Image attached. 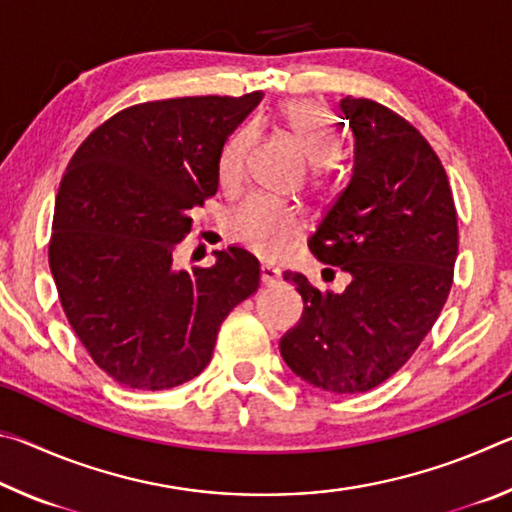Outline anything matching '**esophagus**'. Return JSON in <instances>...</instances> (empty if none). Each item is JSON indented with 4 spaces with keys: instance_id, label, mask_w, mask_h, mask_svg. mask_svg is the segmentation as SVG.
Here are the masks:
<instances>
[{
    "instance_id": "esophagus-1",
    "label": "esophagus",
    "mask_w": 512,
    "mask_h": 512,
    "mask_svg": "<svg viewBox=\"0 0 512 512\" xmlns=\"http://www.w3.org/2000/svg\"><path fill=\"white\" fill-rule=\"evenodd\" d=\"M280 271H277L275 266L271 264H262V284H266V287H273V284L280 282Z\"/></svg>"
}]
</instances>
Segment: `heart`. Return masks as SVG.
Returning a JSON list of instances; mask_svg holds the SVG:
<instances>
[{
  "label": "heart",
  "instance_id": "b5f03b06",
  "mask_svg": "<svg viewBox=\"0 0 512 512\" xmlns=\"http://www.w3.org/2000/svg\"><path fill=\"white\" fill-rule=\"evenodd\" d=\"M282 117L298 137L309 162L327 167L336 158L339 142L329 126L325 112L314 101H291L282 108ZM250 140L248 128H241L223 144L219 155V183L223 189H237L246 176V153ZM302 232V216L296 207L275 201L271 196H250L230 216V235L257 255L277 257L293 246Z\"/></svg>",
  "mask_w": 512,
  "mask_h": 512
}]
</instances>
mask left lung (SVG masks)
I'll return each mask as SVG.
<instances>
[{"instance_id": "obj_1", "label": "left lung", "mask_w": 512, "mask_h": 512, "mask_svg": "<svg viewBox=\"0 0 512 512\" xmlns=\"http://www.w3.org/2000/svg\"><path fill=\"white\" fill-rule=\"evenodd\" d=\"M339 117L354 140L352 176L309 250L350 284L318 291L284 273L305 309L280 352L307 384L354 395L395 375L436 323L452 289L458 225L443 164L409 121L352 97L341 99Z\"/></svg>"}]
</instances>
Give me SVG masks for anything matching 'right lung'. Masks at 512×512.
Returning <instances> with one entry per match:
<instances>
[{
  "label": "right lung",
  "instance_id": "1",
  "mask_svg": "<svg viewBox=\"0 0 512 512\" xmlns=\"http://www.w3.org/2000/svg\"><path fill=\"white\" fill-rule=\"evenodd\" d=\"M180 97L126 108L69 160L49 266L60 305L94 363L121 386L164 391L201 375L225 316L259 287L244 248L210 268H173L192 212L219 189L228 135L262 101Z\"/></svg>",
  "mask_w": 512,
  "mask_h": 512
}]
</instances>
